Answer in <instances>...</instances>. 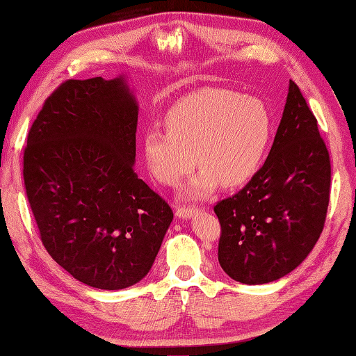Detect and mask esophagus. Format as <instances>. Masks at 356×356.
Instances as JSON below:
<instances>
[{
	"label": "esophagus",
	"instance_id": "34e87169",
	"mask_svg": "<svg viewBox=\"0 0 356 356\" xmlns=\"http://www.w3.org/2000/svg\"><path fill=\"white\" fill-rule=\"evenodd\" d=\"M197 213V209L193 207H177L176 209V215L180 220H190Z\"/></svg>",
	"mask_w": 356,
	"mask_h": 356
}]
</instances>
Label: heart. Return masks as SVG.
Wrapping results in <instances>:
<instances>
[{
  "label": "heart",
  "instance_id": "heart-1",
  "mask_svg": "<svg viewBox=\"0 0 356 356\" xmlns=\"http://www.w3.org/2000/svg\"><path fill=\"white\" fill-rule=\"evenodd\" d=\"M168 131L146 130L144 159L152 176L172 186L197 161L204 165L180 193L207 200L216 186H236L257 171L267 150L272 119L264 102L231 89L206 88L186 95L165 116Z\"/></svg>",
  "mask_w": 356,
  "mask_h": 356
}]
</instances>
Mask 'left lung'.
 Instances as JSON below:
<instances>
[{
  "label": "left lung",
  "mask_w": 356,
  "mask_h": 356,
  "mask_svg": "<svg viewBox=\"0 0 356 356\" xmlns=\"http://www.w3.org/2000/svg\"><path fill=\"white\" fill-rule=\"evenodd\" d=\"M331 166L317 120L293 81L264 166L236 196L213 207L221 225L218 262L242 284L291 273L321 237Z\"/></svg>",
  "instance_id": "1"
}]
</instances>
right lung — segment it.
Here are the masks:
<instances>
[{
	"instance_id": "add662e5",
	"label": "right lung",
	"mask_w": 356,
	"mask_h": 356,
	"mask_svg": "<svg viewBox=\"0 0 356 356\" xmlns=\"http://www.w3.org/2000/svg\"><path fill=\"white\" fill-rule=\"evenodd\" d=\"M138 110L125 74L65 81L45 100L23 156L26 196L48 254L104 291L149 273L174 218L135 172Z\"/></svg>"
}]
</instances>
